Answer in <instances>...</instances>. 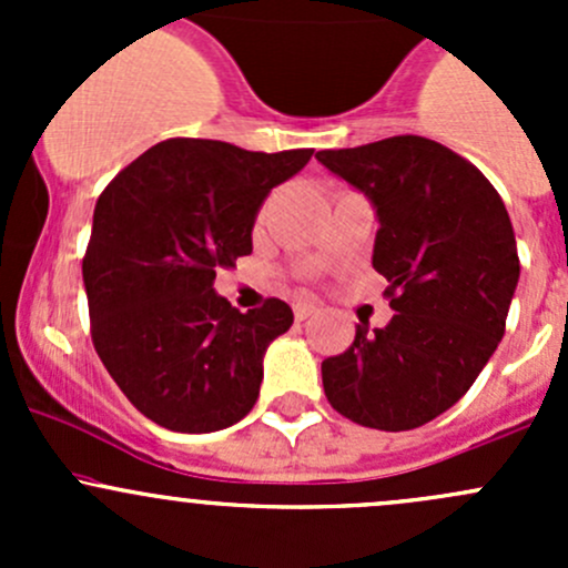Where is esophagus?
<instances>
[{"instance_id":"1","label":"esophagus","mask_w":568,"mask_h":568,"mask_svg":"<svg viewBox=\"0 0 568 568\" xmlns=\"http://www.w3.org/2000/svg\"><path fill=\"white\" fill-rule=\"evenodd\" d=\"M313 313H316V305H311V302H296V305H294V316H296V321L311 318Z\"/></svg>"}]
</instances>
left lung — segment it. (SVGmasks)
<instances>
[{"label":"left lung","instance_id":"8db88e82","mask_svg":"<svg viewBox=\"0 0 568 568\" xmlns=\"http://www.w3.org/2000/svg\"><path fill=\"white\" fill-rule=\"evenodd\" d=\"M316 159L371 200L374 268L393 321L321 363L329 404L379 432H409L473 387L506 332L519 283L511 220L480 170L426 136H390Z\"/></svg>","mask_w":568,"mask_h":568}]
</instances>
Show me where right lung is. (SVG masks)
<instances>
[{"label": "right lung", "mask_w": 568, "mask_h": 568, "mask_svg": "<svg viewBox=\"0 0 568 568\" xmlns=\"http://www.w3.org/2000/svg\"><path fill=\"white\" fill-rule=\"evenodd\" d=\"M311 156L168 140L101 192L82 261L93 343L125 398L159 426L220 432L255 406L263 354L294 313L280 300L239 313L214 291L216 268L250 255L263 200Z\"/></svg>", "instance_id": "1"}]
</instances>
